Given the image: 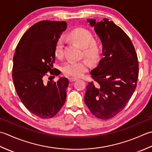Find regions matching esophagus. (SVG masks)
<instances>
[{"mask_svg": "<svg viewBox=\"0 0 152 152\" xmlns=\"http://www.w3.org/2000/svg\"><path fill=\"white\" fill-rule=\"evenodd\" d=\"M69 80L70 82H73V81H75V80H77V78H76V77H70V78H69Z\"/></svg>", "mask_w": 152, "mask_h": 152, "instance_id": "34e87169", "label": "esophagus"}]
</instances>
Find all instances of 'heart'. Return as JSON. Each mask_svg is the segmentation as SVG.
Here are the masks:
<instances>
[{"label": "heart", "instance_id": "heart-1", "mask_svg": "<svg viewBox=\"0 0 152 152\" xmlns=\"http://www.w3.org/2000/svg\"><path fill=\"white\" fill-rule=\"evenodd\" d=\"M67 37L83 48V54L92 62H95L100 58L102 51L101 46L98 41L93 40V35L88 30L84 28H76L68 34ZM63 41L59 39L55 46V56L58 58L63 56ZM89 67L90 64L86 60L78 61H69L64 64L62 72L66 75L79 77L87 72Z\"/></svg>", "mask_w": 152, "mask_h": 152}]
</instances>
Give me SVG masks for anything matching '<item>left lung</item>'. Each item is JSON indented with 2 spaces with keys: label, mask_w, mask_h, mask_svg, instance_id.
I'll use <instances>...</instances> for the list:
<instances>
[{
  "label": "left lung",
  "mask_w": 152,
  "mask_h": 152,
  "mask_svg": "<svg viewBox=\"0 0 152 152\" xmlns=\"http://www.w3.org/2000/svg\"><path fill=\"white\" fill-rule=\"evenodd\" d=\"M86 20L101 40L102 58L91 71L96 83L86 86L85 102L95 117L109 119L124 109L137 87V55L128 35L112 21Z\"/></svg>",
  "instance_id": "left-lung-1"
}]
</instances>
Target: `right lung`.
Returning <instances> with one entry per match:
<instances>
[{"label": "right lung", "instance_id": "1", "mask_svg": "<svg viewBox=\"0 0 152 152\" xmlns=\"http://www.w3.org/2000/svg\"><path fill=\"white\" fill-rule=\"evenodd\" d=\"M67 28L66 21H41L34 24L18 42L13 58L12 79L18 96L30 112L42 119L54 117L64 106L69 80H45L46 72L53 71L55 46ZM54 75V76H52Z\"/></svg>", "mask_w": 152, "mask_h": 152}]
</instances>
